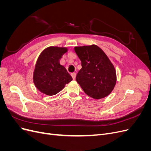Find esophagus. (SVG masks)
Instances as JSON below:
<instances>
[{
    "label": "esophagus",
    "instance_id": "obj_1",
    "mask_svg": "<svg viewBox=\"0 0 151 151\" xmlns=\"http://www.w3.org/2000/svg\"><path fill=\"white\" fill-rule=\"evenodd\" d=\"M71 76H72V79L74 80V79H76V73H72V74H71Z\"/></svg>",
    "mask_w": 151,
    "mask_h": 151
}]
</instances>
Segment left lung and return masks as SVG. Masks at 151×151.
Returning a JSON list of instances; mask_svg holds the SVG:
<instances>
[{"label": "left lung", "instance_id": "8db88e82", "mask_svg": "<svg viewBox=\"0 0 151 151\" xmlns=\"http://www.w3.org/2000/svg\"><path fill=\"white\" fill-rule=\"evenodd\" d=\"M81 61V69L76 76L84 92L95 99L107 96L115 88L116 70L107 55L97 45L76 47Z\"/></svg>", "mask_w": 151, "mask_h": 151}]
</instances>
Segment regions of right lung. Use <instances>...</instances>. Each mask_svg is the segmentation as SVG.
Wrapping results in <instances>:
<instances>
[{"instance_id":"right-lung-1","label":"right lung","mask_w":151,"mask_h":151,"mask_svg":"<svg viewBox=\"0 0 151 151\" xmlns=\"http://www.w3.org/2000/svg\"><path fill=\"white\" fill-rule=\"evenodd\" d=\"M65 47H50L41 53L33 72V83L41 93L53 96L64 88L72 80L59 60L67 52Z\"/></svg>"}]
</instances>
